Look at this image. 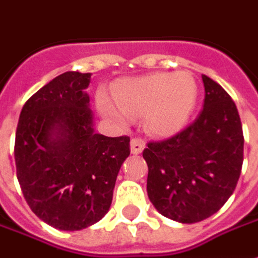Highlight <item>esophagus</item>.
Masks as SVG:
<instances>
[{"label": "esophagus", "mask_w": 258, "mask_h": 258, "mask_svg": "<svg viewBox=\"0 0 258 258\" xmlns=\"http://www.w3.org/2000/svg\"><path fill=\"white\" fill-rule=\"evenodd\" d=\"M130 148H131V154H141L142 151H144V148H145V141L141 140V138H134V140H131Z\"/></svg>", "instance_id": "1"}]
</instances>
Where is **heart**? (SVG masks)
<instances>
[{
	"mask_svg": "<svg viewBox=\"0 0 258 258\" xmlns=\"http://www.w3.org/2000/svg\"><path fill=\"white\" fill-rule=\"evenodd\" d=\"M198 99V86L190 73H160L121 81L114 98L100 95L99 110L125 123L131 114L145 113L147 128L156 135H172L188 123Z\"/></svg>",
	"mask_w": 258,
	"mask_h": 258,
	"instance_id": "heart-1",
	"label": "heart"
}]
</instances>
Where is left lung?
Wrapping results in <instances>:
<instances>
[{"label":"left lung","instance_id":"obj_1","mask_svg":"<svg viewBox=\"0 0 258 258\" xmlns=\"http://www.w3.org/2000/svg\"><path fill=\"white\" fill-rule=\"evenodd\" d=\"M204 109L187 128L149 142L147 191L163 217L181 223L204 221L233 194L243 165L240 117L228 92L203 75Z\"/></svg>","mask_w":258,"mask_h":258}]
</instances>
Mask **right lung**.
<instances>
[{"instance_id":"right-lung-1","label":"right lung","mask_w":258,"mask_h":258,"mask_svg":"<svg viewBox=\"0 0 258 258\" xmlns=\"http://www.w3.org/2000/svg\"><path fill=\"white\" fill-rule=\"evenodd\" d=\"M89 84V73L55 77L25 103L16 127L23 197L43 222L60 230L85 229L107 214L130 155L128 137L95 133Z\"/></svg>"}]
</instances>
